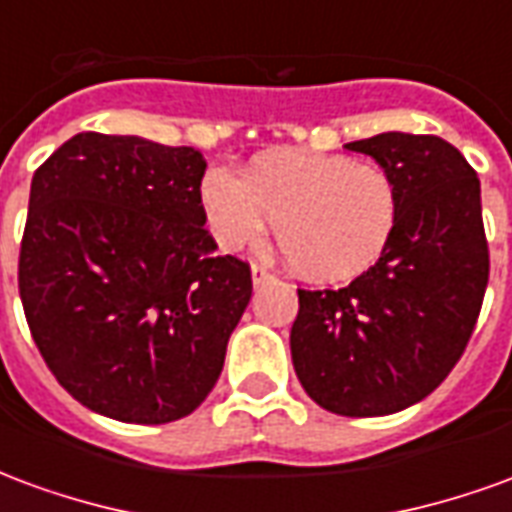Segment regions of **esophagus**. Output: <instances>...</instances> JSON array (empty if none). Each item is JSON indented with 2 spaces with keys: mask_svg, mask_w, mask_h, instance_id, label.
I'll use <instances>...</instances> for the list:
<instances>
[{
  "mask_svg": "<svg viewBox=\"0 0 512 512\" xmlns=\"http://www.w3.org/2000/svg\"><path fill=\"white\" fill-rule=\"evenodd\" d=\"M268 279H271V271L263 266H252V285L255 288H260V285H266Z\"/></svg>",
  "mask_w": 512,
  "mask_h": 512,
  "instance_id": "esophagus-1",
  "label": "esophagus"
}]
</instances>
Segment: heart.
<instances>
[{
	"label": "heart",
	"mask_w": 512,
	"mask_h": 512,
	"mask_svg": "<svg viewBox=\"0 0 512 512\" xmlns=\"http://www.w3.org/2000/svg\"><path fill=\"white\" fill-rule=\"evenodd\" d=\"M200 202L222 249L257 246L277 224L290 268L323 285H343L378 266L400 222V197L386 169L299 147L260 153L244 178L211 167L200 180Z\"/></svg>",
	"instance_id": "heart-1"
}]
</instances>
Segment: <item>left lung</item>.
<instances>
[{
    "mask_svg": "<svg viewBox=\"0 0 512 512\" xmlns=\"http://www.w3.org/2000/svg\"><path fill=\"white\" fill-rule=\"evenodd\" d=\"M345 147L395 180V241L348 288L299 290L290 354L318 406L384 417L428 397L472 337L488 285L480 178L439 136L386 131Z\"/></svg>",
    "mask_w": 512,
    "mask_h": 512,
    "instance_id": "left-lung-1",
    "label": "left lung"
}]
</instances>
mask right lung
<instances>
[{
  "instance_id": "1",
  "label": "right lung",
  "mask_w": 512,
  "mask_h": 512,
  "mask_svg": "<svg viewBox=\"0 0 512 512\" xmlns=\"http://www.w3.org/2000/svg\"><path fill=\"white\" fill-rule=\"evenodd\" d=\"M202 175L194 147L87 131L32 178L21 304L54 378L95 414L164 425L219 381L252 274L216 255Z\"/></svg>"
}]
</instances>
